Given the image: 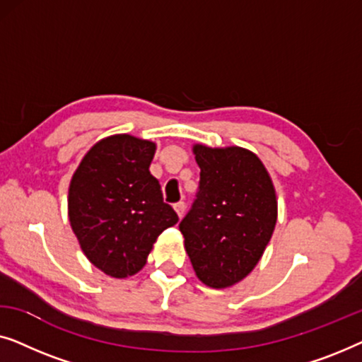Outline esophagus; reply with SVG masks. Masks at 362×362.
Segmentation results:
<instances>
[{"instance_id": "34e87169", "label": "esophagus", "mask_w": 362, "mask_h": 362, "mask_svg": "<svg viewBox=\"0 0 362 362\" xmlns=\"http://www.w3.org/2000/svg\"><path fill=\"white\" fill-rule=\"evenodd\" d=\"M175 211H176V214H177V217H181L185 216V211H186V204L185 202H177V204H175Z\"/></svg>"}]
</instances>
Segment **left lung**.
Here are the masks:
<instances>
[{
  "mask_svg": "<svg viewBox=\"0 0 362 362\" xmlns=\"http://www.w3.org/2000/svg\"><path fill=\"white\" fill-rule=\"evenodd\" d=\"M201 181L192 209L181 221L185 249L196 276L211 288L244 280L274 234L275 186L255 153L240 146L192 145Z\"/></svg>",
  "mask_w": 362,
  "mask_h": 362,
  "instance_id": "left-lung-1",
  "label": "left lung"
}]
</instances>
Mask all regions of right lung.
I'll return each mask as SVG.
<instances>
[{
	"instance_id": "right-lung-1",
	"label": "right lung",
	"mask_w": 362,
	"mask_h": 362,
	"mask_svg": "<svg viewBox=\"0 0 362 362\" xmlns=\"http://www.w3.org/2000/svg\"><path fill=\"white\" fill-rule=\"evenodd\" d=\"M156 143L128 133L97 141L74 171L69 222L92 265L128 279L146 265L158 237L177 222L150 173Z\"/></svg>"
}]
</instances>
